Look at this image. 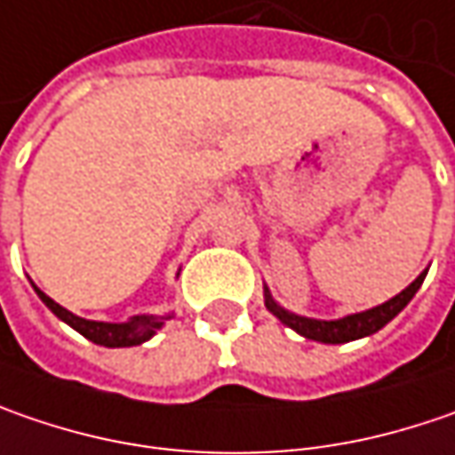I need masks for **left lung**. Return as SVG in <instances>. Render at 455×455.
Wrapping results in <instances>:
<instances>
[{"label": "left lung", "mask_w": 455, "mask_h": 455, "mask_svg": "<svg viewBox=\"0 0 455 455\" xmlns=\"http://www.w3.org/2000/svg\"><path fill=\"white\" fill-rule=\"evenodd\" d=\"M425 275H418V280L412 285H407L400 295H395L392 300H387L382 306L364 310V313H354V315H346L339 321H315V318H303V315H295V313H287L285 307H280L272 295L265 290V306L269 313H275L285 326L292 331H298L300 336H306L310 341H321V344H346V341H354V339H364L377 333L379 328L387 326L403 307L412 300V295L420 290L423 285Z\"/></svg>", "instance_id": "1"}]
</instances>
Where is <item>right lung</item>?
Listing matches in <instances>:
<instances>
[{
  "instance_id": "obj_1",
  "label": "right lung",
  "mask_w": 455,
  "mask_h": 455,
  "mask_svg": "<svg viewBox=\"0 0 455 455\" xmlns=\"http://www.w3.org/2000/svg\"><path fill=\"white\" fill-rule=\"evenodd\" d=\"M35 292L40 295V300H43L60 321H66L70 328H76L81 336H86L93 344L109 346V348L145 344L148 339L155 336V331L170 318V315H165V318H157V315H132L124 323H99V321H86V318L73 315L70 310L60 307L55 300H50L48 295H45L43 290H37V287H35Z\"/></svg>"
}]
</instances>
